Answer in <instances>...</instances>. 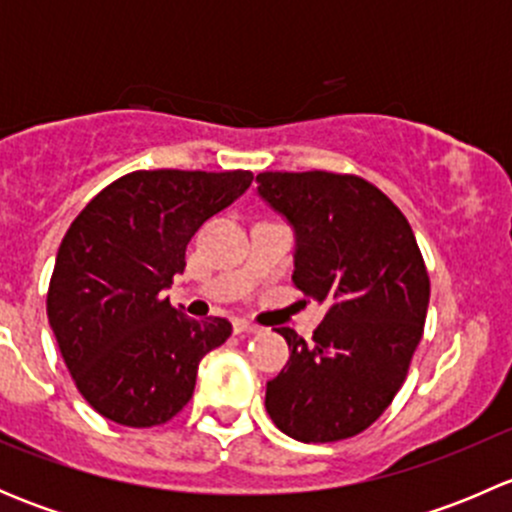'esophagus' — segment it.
<instances>
[{"instance_id":"esophagus-1","label":"esophagus","mask_w":512,"mask_h":512,"mask_svg":"<svg viewBox=\"0 0 512 512\" xmlns=\"http://www.w3.org/2000/svg\"><path fill=\"white\" fill-rule=\"evenodd\" d=\"M232 329H235V334L260 332V327H257V324H252V322H247V319H235V322H232Z\"/></svg>"}]
</instances>
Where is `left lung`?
<instances>
[{"mask_svg":"<svg viewBox=\"0 0 512 512\" xmlns=\"http://www.w3.org/2000/svg\"><path fill=\"white\" fill-rule=\"evenodd\" d=\"M257 183L297 235L294 287L329 307L312 342L277 329L289 361L267 381V414L302 443L352 438L389 409L421 342L431 282L414 230L359 175L260 173Z\"/></svg>","mask_w":512,"mask_h":512,"instance_id":"obj_1","label":"left lung"}]
</instances>
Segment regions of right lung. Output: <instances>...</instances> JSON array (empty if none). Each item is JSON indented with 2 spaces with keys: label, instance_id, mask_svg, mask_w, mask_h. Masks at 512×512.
Listing matches in <instances>:
<instances>
[{
  "label": "right lung",
  "instance_id": "add662e5",
  "mask_svg": "<svg viewBox=\"0 0 512 512\" xmlns=\"http://www.w3.org/2000/svg\"><path fill=\"white\" fill-rule=\"evenodd\" d=\"M250 170H133L66 230L46 314L66 369L108 421L151 428L185 409L198 364L232 332L163 297L198 227L250 188Z\"/></svg>",
  "mask_w": 512,
  "mask_h": 512
}]
</instances>
